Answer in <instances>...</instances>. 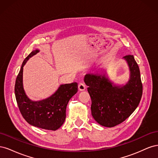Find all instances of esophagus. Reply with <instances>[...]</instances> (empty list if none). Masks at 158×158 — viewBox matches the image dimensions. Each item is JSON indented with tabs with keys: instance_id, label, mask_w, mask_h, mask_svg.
Segmentation results:
<instances>
[{
	"instance_id": "34e87169",
	"label": "esophagus",
	"mask_w": 158,
	"mask_h": 158,
	"mask_svg": "<svg viewBox=\"0 0 158 158\" xmlns=\"http://www.w3.org/2000/svg\"><path fill=\"white\" fill-rule=\"evenodd\" d=\"M85 88H86V86H85V84L84 82L79 83V84H78V89H79V90L84 91V90H85Z\"/></svg>"
}]
</instances>
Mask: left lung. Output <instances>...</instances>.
I'll list each match as a JSON object with an SVG mask.
<instances>
[{
  "instance_id": "obj_1",
  "label": "left lung",
  "mask_w": 158,
  "mask_h": 158,
  "mask_svg": "<svg viewBox=\"0 0 158 158\" xmlns=\"http://www.w3.org/2000/svg\"><path fill=\"white\" fill-rule=\"evenodd\" d=\"M131 71L130 80L122 87L116 86L106 75L88 74L84 82L92 99L91 111L99 125L113 127L130 117L136 109L142 95L140 69L132 55L123 57Z\"/></svg>"
}]
</instances>
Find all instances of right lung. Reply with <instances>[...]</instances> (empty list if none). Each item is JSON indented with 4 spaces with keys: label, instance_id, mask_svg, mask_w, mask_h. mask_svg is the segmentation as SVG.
<instances>
[{
    "label": "right lung",
    "instance_id": "obj_1",
    "mask_svg": "<svg viewBox=\"0 0 158 158\" xmlns=\"http://www.w3.org/2000/svg\"><path fill=\"white\" fill-rule=\"evenodd\" d=\"M39 50L33 51L23 60L17 76L14 92L19 109L23 117L30 125L46 130L56 131L64 123L66 109L70 98L78 92L77 82L60 85L51 97L39 102L28 98L23 88V67L27 60Z\"/></svg>",
    "mask_w": 158,
    "mask_h": 158
}]
</instances>
